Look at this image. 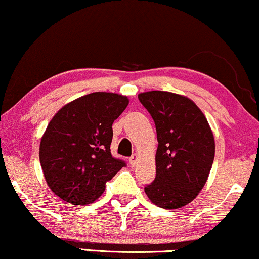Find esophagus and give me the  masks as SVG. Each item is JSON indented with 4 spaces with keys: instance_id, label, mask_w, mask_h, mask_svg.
I'll use <instances>...</instances> for the list:
<instances>
[{
    "instance_id": "34e87169",
    "label": "esophagus",
    "mask_w": 259,
    "mask_h": 259,
    "mask_svg": "<svg viewBox=\"0 0 259 259\" xmlns=\"http://www.w3.org/2000/svg\"><path fill=\"white\" fill-rule=\"evenodd\" d=\"M136 162H137V155H136V154H133L132 156L130 157V165L133 167V166L136 165Z\"/></svg>"
}]
</instances>
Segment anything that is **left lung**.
<instances>
[{
	"mask_svg": "<svg viewBox=\"0 0 259 259\" xmlns=\"http://www.w3.org/2000/svg\"><path fill=\"white\" fill-rule=\"evenodd\" d=\"M138 98L153 117L159 142L156 177L145 185V194L161 208L183 207L208 178L214 159L212 131L202 111L187 97L151 91Z\"/></svg>",
	"mask_w": 259,
	"mask_h": 259,
	"instance_id": "1",
	"label": "left lung"
}]
</instances>
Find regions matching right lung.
Segmentation results:
<instances>
[{"instance_id":"obj_1","label":"right lung","mask_w":259,"mask_h":259,"mask_svg":"<svg viewBox=\"0 0 259 259\" xmlns=\"http://www.w3.org/2000/svg\"><path fill=\"white\" fill-rule=\"evenodd\" d=\"M127 97L96 92L63 106L39 144V162L51 190L70 205H88L102 195L126 161L111 155L112 123Z\"/></svg>"}]
</instances>
